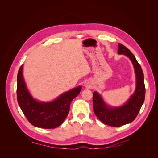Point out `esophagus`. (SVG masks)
<instances>
[{
	"instance_id": "obj_1",
	"label": "esophagus",
	"mask_w": 158,
	"mask_h": 158,
	"mask_svg": "<svg viewBox=\"0 0 158 158\" xmlns=\"http://www.w3.org/2000/svg\"><path fill=\"white\" fill-rule=\"evenodd\" d=\"M85 85H86V87H88V84H85Z\"/></svg>"
}]
</instances>
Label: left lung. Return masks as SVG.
<instances>
[{
    "mask_svg": "<svg viewBox=\"0 0 158 158\" xmlns=\"http://www.w3.org/2000/svg\"><path fill=\"white\" fill-rule=\"evenodd\" d=\"M118 54H123L131 59L135 68L136 77V88L135 93L123 106L110 107L103 102L98 92L93 93L94 112L105 125L118 127L132 122L136 118L145 99L144 74L135 56L125 46L118 44Z\"/></svg>",
    "mask_w": 158,
    "mask_h": 158,
    "instance_id": "1",
    "label": "left lung"
}]
</instances>
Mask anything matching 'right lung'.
<instances>
[{"label":"right lung","mask_w":158,"mask_h":158,"mask_svg":"<svg viewBox=\"0 0 158 158\" xmlns=\"http://www.w3.org/2000/svg\"><path fill=\"white\" fill-rule=\"evenodd\" d=\"M23 66L17 76V100L22 112L32 125L43 128H55L60 125L67 117L70 103L80 92L78 86L60 95L51 102H40L32 98L23 78Z\"/></svg>","instance_id":"add662e5"}]
</instances>
